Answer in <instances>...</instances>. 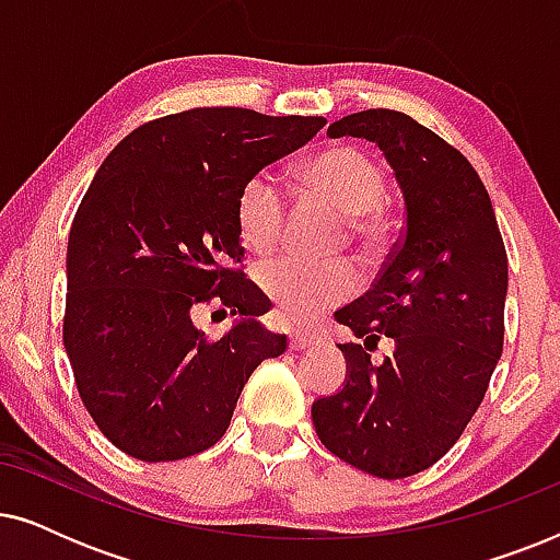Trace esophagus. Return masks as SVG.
<instances>
[{
  "instance_id": "esophagus-1",
  "label": "esophagus",
  "mask_w": 560,
  "mask_h": 560,
  "mask_svg": "<svg viewBox=\"0 0 560 560\" xmlns=\"http://www.w3.org/2000/svg\"><path fill=\"white\" fill-rule=\"evenodd\" d=\"M316 343V336L308 334V331H293L290 334V349L293 351H301V349H308Z\"/></svg>"
}]
</instances>
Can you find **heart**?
<instances>
[{
	"instance_id": "obj_1",
	"label": "heart",
	"mask_w": 560,
	"mask_h": 560,
	"mask_svg": "<svg viewBox=\"0 0 560 560\" xmlns=\"http://www.w3.org/2000/svg\"><path fill=\"white\" fill-rule=\"evenodd\" d=\"M303 175L316 194L331 198L349 217H357L359 234L370 236L377 229V209L387 188L380 165L366 152L351 144H336L318 152ZM236 226L244 247L257 255L278 247L285 229V196L275 175L257 173L244 183L236 198ZM257 285L280 318L305 320L354 293L357 275L343 259L313 262L288 255L259 265Z\"/></svg>"
}]
</instances>
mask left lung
<instances>
[{
  "mask_svg": "<svg viewBox=\"0 0 560 560\" xmlns=\"http://www.w3.org/2000/svg\"><path fill=\"white\" fill-rule=\"evenodd\" d=\"M331 137H364L393 167L405 232L380 278L336 320L364 343H339L347 380L311 416L324 446L380 479L428 469L485 400L504 339L508 252L469 160L393 109L349 114ZM385 332L396 351L372 365Z\"/></svg>",
  "mask_w": 560,
  "mask_h": 560,
  "instance_id": "1",
  "label": "left lung"
}]
</instances>
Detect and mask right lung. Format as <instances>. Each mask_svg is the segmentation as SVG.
<instances>
[{"mask_svg": "<svg viewBox=\"0 0 560 560\" xmlns=\"http://www.w3.org/2000/svg\"><path fill=\"white\" fill-rule=\"evenodd\" d=\"M324 117L206 106L148 121L114 148L75 211L66 255L63 343L106 439L140 462L211 448L249 374L288 339L259 324L236 198L252 175L303 148ZM217 300L241 318L219 340L192 324Z\"/></svg>", "mask_w": 560, "mask_h": 560, "instance_id": "obj_1", "label": "right lung"}]
</instances>
